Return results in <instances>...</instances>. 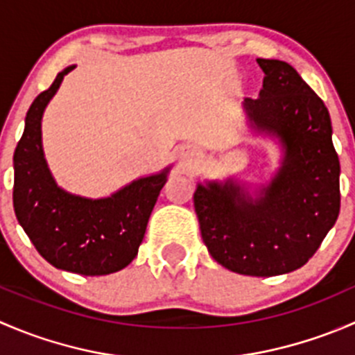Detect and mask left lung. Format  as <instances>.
<instances>
[{"label":"left lung","instance_id":"left-lung-1","mask_svg":"<svg viewBox=\"0 0 355 355\" xmlns=\"http://www.w3.org/2000/svg\"><path fill=\"white\" fill-rule=\"evenodd\" d=\"M256 62L263 89L242 110L249 130L277 146V170L261 182H198L194 207L218 264L247 277H277L304 266L335 225L340 161L330 113L316 92L288 63Z\"/></svg>","mask_w":355,"mask_h":355}]
</instances>
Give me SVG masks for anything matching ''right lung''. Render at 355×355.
Listing matches in <instances>:
<instances>
[{
	"label": "right lung",
	"mask_w": 355,
	"mask_h": 355,
	"mask_svg": "<svg viewBox=\"0 0 355 355\" xmlns=\"http://www.w3.org/2000/svg\"><path fill=\"white\" fill-rule=\"evenodd\" d=\"M73 68H63L27 111L13 155V207L20 227L49 264L99 277L123 270L137 256L171 164L128 182L106 198H85L60 187L42 148V114Z\"/></svg>",
	"instance_id": "1"
}]
</instances>
